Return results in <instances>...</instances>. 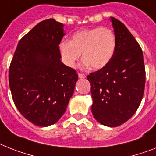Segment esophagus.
Listing matches in <instances>:
<instances>
[{
    "mask_svg": "<svg viewBox=\"0 0 156 156\" xmlns=\"http://www.w3.org/2000/svg\"><path fill=\"white\" fill-rule=\"evenodd\" d=\"M78 76H79L80 78H85L86 76L85 74H83V73H78Z\"/></svg>",
    "mask_w": 156,
    "mask_h": 156,
    "instance_id": "obj_1",
    "label": "esophagus"
}]
</instances>
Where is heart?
Segmentation results:
<instances>
[{
  "label": "heart",
  "mask_w": 156,
  "mask_h": 156,
  "mask_svg": "<svg viewBox=\"0 0 156 156\" xmlns=\"http://www.w3.org/2000/svg\"><path fill=\"white\" fill-rule=\"evenodd\" d=\"M116 41L112 30L108 28L83 29L74 33L71 41L59 44L61 61L69 68H74L83 55V64L92 69H101L112 60Z\"/></svg>",
  "instance_id": "1"
}]
</instances>
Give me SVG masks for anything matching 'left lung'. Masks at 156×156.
Returning a JSON list of instances; mask_svg holds the SVG:
<instances>
[{
    "label": "left lung",
    "mask_w": 156,
    "mask_h": 156,
    "mask_svg": "<svg viewBox=\"0 0 156 156\" xmlns=\"http://www.w3.org/2000/svg\"><path fill=\"white\" fill-rule=\"evenodd\" d=\"M116 45L110 62L87 76L91 83L92 112L108 127H117L135 114L143 99L145 66L141 48L126 26L111 17Z\"/></svg>",
    "instance_id": "obj_1"
}]
</instances>
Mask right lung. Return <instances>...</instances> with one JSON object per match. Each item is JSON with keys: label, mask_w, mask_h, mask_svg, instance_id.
Listing matches in <instances>:
<instances>
[{"label": "right lung", "mask_w": 156, "mask_h": 156, "mask_svg": "<svg viewBox=\"0 0 156 156\" xmlns=\"http://www.w3.org/2000/svg\"><path fill=\"white\" fill-rule=\"evenodd\" d=\"M64 24L54 19L37 24L20 39L9 73L12 96L20 114L39 127L56 123L73 96L78 75L60 60Z\"/></svg>", "instance_id": "obj_1"}]
</instances>
